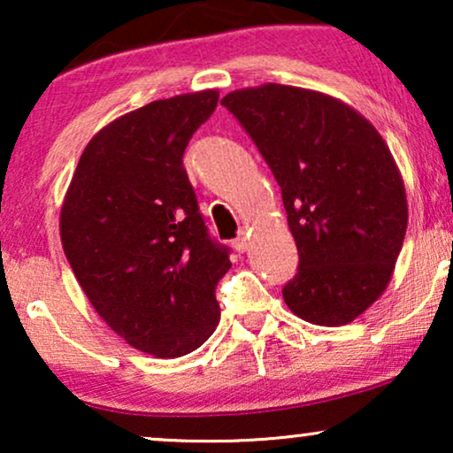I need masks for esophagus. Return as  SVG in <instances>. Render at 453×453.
Masks as SVG:
<instances>
[{"label":"esophagus","mask_w":453,"mask_h":453,"mask_svg":"<svg viewBox=\"0 0 453 453\" xmlns=\"http://www.w3.org/2000/svg\"><path fill=\"white\" fill-rule=\"evenodd\" d=\"M233 247L237 250L239 253H245L247 247H250V234H247L245 231L239 233V237L233 241Z\"/></svg>","instance_id":"34e87169"}]
</instances>
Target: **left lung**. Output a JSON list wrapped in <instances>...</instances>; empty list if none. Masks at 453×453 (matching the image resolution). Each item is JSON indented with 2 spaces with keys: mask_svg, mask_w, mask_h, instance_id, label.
I'll return each mask as SVG.
<instances>
[{
  "mask_svg": "<svg viewBox=\"0 0 453 453\" xmlns=\"http://www.w3.org/2000/svg\"><path fill=\"white\" fill-rule=\"evenodd\" d=\"M282 189L299 270L282 288L301 319L344 326L377 301L406 234V191L392 152L355 109L284 84L220 101Z\"/></svg>",
  "mask_w": 453,
  "mask_h": 453,
  "instance_id": "1",
  "label": "left lung"
}]
</instances>
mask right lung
Masks as SVG:
<instances>
[{"label": "right lung", "instance_id": "obj_1", "mask_svg": "<svg viewBox=\"0 0 453 453\" xmlns=\"http://www.w3.org/2000/svg\"><path fill=\"white\" fill-rule=\"evenodd\" d=\"M219 92L154 101L103 127L84 148L61 208V243L80 287L134 349L175 358L220 319L216 284L231 268L210 237L183 166Z\"/></svg>", "mask_w": 453, "mask_h": 453}]
</instances>
